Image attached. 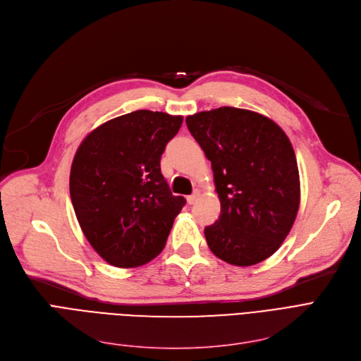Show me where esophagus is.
I'll list each match as a JSON object with an SVG mask.
<instances>
[{
    "label": "esophagus",
    "instance_id": "34e87169",
    "mask_svg": "<svg viewBox=\"0 0 361 361\" xmlns=\"http://www.w3.org/2000/svg\"><path fill=\"white\" fill-rule=\"evenodd\" d=\"M198 197H200V191H194L191 195H188V202L190 204H194L197 200H198Z\"/></svg>",
    "mask_w": 361,
    "mask_h": 361
}]
</instances>
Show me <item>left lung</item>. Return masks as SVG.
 I'll list each match as a JSON object with an SVG mask.
<instances>
[{"instance_id": "8db88e82", "label": "left lung", "mask_w": 361, "mask_h": 361, "mask_svg": "<svg viewBox=\"0 0 361 361\" xmlns=\"http://www.w3.org/2000/svg\"><path fill=\"white\" fill-rule=\"evenodd\" d=\"M212 161L220 216L204 229L220 260L252 266L276 252L300 207V173L286 133L255 111L220 107L186 117Z\"/></svg>"}]
</instances>
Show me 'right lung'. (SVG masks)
Returning a JSON list of instances; mask_svg holds the SVG:
<instances>
[{
	"mask_svg": "<svg viewBox=\"0 0 361 361\" xmlns=\"http://www.w3.org/2000/svg\"><path fill=\"white\" fill-rule=\"evenodd\" d=\"M182 116L136 110L102 123L79 145L71 198L83 235L109 264L142 266L163 251L186 200L161 175Z\"/></svg>",
	"mask_w": 361,
	"mask_h": 361,
	"instance_id": "right-lung-1",
	"label": "right lung"
}]
</instances>
